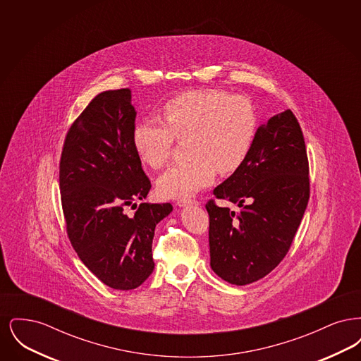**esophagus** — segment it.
Wrapping results in <instances>:
<instances>
[{"instance_id": "esophagus-1", "label": "esophagus", "mask_w": 361, "mask_h": 361, "mask_svg": "<svg viewBox=\"0 0 361 361\" xmlns=\"http://www.w3.org/2000/svg\"><path fill=\"white\" fill-rule=\"evenodd\" d=\"M177 206H199V202L193 200V199H180V200H177Z\"/></svg>"}]
</instances>
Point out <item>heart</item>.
I'll list each match as a JSON object with an SVG mask.
<instances>
[{
    "label": "heart",
    "mask_w": 361,
    "mask_h": 361,
    "mask_svg": "<svg viewBox=\"0 0 361 361\" xmlns=\"http://www.w3.org/2000/svg\"><path fill=\"white\" fill-rule=\"evenodd\" d=\"M257 115L247 99L219 89L192 90L166 102L162 119L146 118L133 128V146L150 168L171 158L174 137H189L187 162L173 165L158 181L168 199H185L208 187L216 172L238 171L257 134Z\"/></svg>",
    "instance_id": "heart-1"
}]
</instances>
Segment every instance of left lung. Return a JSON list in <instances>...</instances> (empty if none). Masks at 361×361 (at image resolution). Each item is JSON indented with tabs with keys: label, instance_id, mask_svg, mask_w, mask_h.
I'll use <instances>...</instances> for the list:
<instances>
[{
	"label": "left lung",
	"instance_id": "left-lung-1",
	"mask_svg": "<svg viewBox=\"0 0 361 361\" xmlns=\"http://www.w3.org/2000/svg\"><path fill=\"white\" fill-rule=\"evenodd\" d=\"M214 195L242 209L206 204L212 271L235 286L257 281L287 255L309 203L305 137L290 109L258 127L247 158Z\"/></svg>",
	"mask_w": 361,
	"mask_h": 361
}]
</instances>
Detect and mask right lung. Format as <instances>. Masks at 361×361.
<instances>
[{
  "instance_id": "obj_1",
  "label": "right lung",
  "mask_w": 361,
  "mask_h": 361,
  "mask_svg": "<svg viewBox=\"0 0 361 361\" xmlns=\"http://www.w3.org/2000/svg\"><path fill=\"white\" fill-rule=\"evenodd\" d=\"M135 118L128 87L99 93L71 124L59 165L70 242L93 275L121 291L152 275L155 226L173 211L171 203H140L124 214L152 188L133 146Z\"/></svg>"
}]
</instances>
